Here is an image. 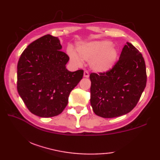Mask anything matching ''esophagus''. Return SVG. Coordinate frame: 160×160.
Returning <instances> with one entry per match:
<instances>
[{"label":"esophagus","instance_id":"esophagus-1","mask_svg":"<svg viewBox=\"0 0 160 160\" xmlns=\"http://www.w3.org/2000/svg\"><path fill=\"white\" fill-rule=\"evenodd\" d=\"M83 76H84V78H89V72H88L87 71H84Z\"/></svg>","mask_w":160,"mask_h":160}]
</instances>
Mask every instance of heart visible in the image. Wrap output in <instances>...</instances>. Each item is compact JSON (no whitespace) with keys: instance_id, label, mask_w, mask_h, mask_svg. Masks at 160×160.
<instances>
[{"instance_id":"obj_1","label":"heart","mask_w":160,"mask_h":160,"mask_svg":"<svg viewBox=\"0 0 160 160\" xmlns=\"http://www.w3.org/2000/svg\"><path fill=\"white\" fill-rule=\"evenodd\" d=\"M77 52L78 55L73 49L68 50L71 61L77 65L82 64L80 58L90 61L91 69L97 73H104L111 69L118 57L117 49L108 40L80 42L77 45Z\"/></svg>"}]
</instances>
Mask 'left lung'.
<instances>
[{"mask_svg": "<svg viewBox=\"0 0 160 160\" xmlns=\"http://www.w3.org/2000/svg\"><path fill=\"white\" fill-rule=\"evenodd\" d=\"M90 80V102L95 113L104 118L127 114L136 106L147 84L144 58L127 42L112 69L91 73Z\"/></svg>", "mask_w": 160, "mask_h": 160, "instance_id": "8db88e82", "label": "left lung"}]
</instances>
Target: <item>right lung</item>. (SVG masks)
Listing matches in <instances>:
<instances>
[{
	"mask_svg": "<svg viewBox=\"0 0 160 160\" xmlns=\"http://www.w3.org/2000/svg\"><path fill=\"white\" fill-rule=\"evenodd\" d=\"M58 37L47 34L28 46L17 65V90L29 111L50 118L60 114L83 70L66 69L69 58L62 52Z\"/></svg>",
	"mask_w": 160,
	"mask_h": 160,
	"instance_id": "add662e5",
	"label": "right lung"
}]
</instances>
